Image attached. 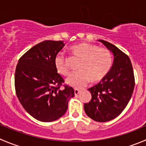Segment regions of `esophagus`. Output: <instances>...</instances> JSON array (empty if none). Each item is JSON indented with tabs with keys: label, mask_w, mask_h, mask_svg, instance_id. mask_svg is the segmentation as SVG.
<instances>
[{
	"label": "esophagus",
	"mask_w": 146,
	"mask_h": 146,
	"mask_svg": "<svg viewBox=\"0 0 146 146\" xmlns=\"http://www.w3.org/2000/svg\"><path fill=\"white\" fill-rule=\"evenodd\" d=\"M80 90H79V89H77V88H76L74 90V93H75V96H77L78 94L79 93H80Z\"/></svg>",
	"instance_id": "34e87169"
}]
</instances>
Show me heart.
Returning a JSON list of instances; mask_svg holds the SVG:
<instances>
[{"mask_svg":"<svg viewBox=\"0 0 146 146\" xmlns=\"http://www.w3.org/2000/svg\"><path fill=\"white\" fill-rule=\"evenodd\" d=\"M69 51L74 57L80 59L77 69L66 79L69 86L81 88L88 83L103 80L111 70L113 58L111 51L106 48L99 47L98 45L89 43H80L69 48ZM56 70L61 76H67L69 69L66 58L63 53L56 55L54 59Z\"/></svg>","mask_w":146,"mask_h":146,"instance_id":"b5f03b06","label":"heart"}]
</instances>
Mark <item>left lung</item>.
<instances>
[{
    "mask_svg": "<svg viewBox=\"0 0 146 146\" xmlns=\"http://www.w3.org/2000/svg\"><path fill=\"white\" fill-rule=\"evenodd\" d=\"M99 41L113 53V63L101 82L88 89L92 98L84 104V110L95 121L106 122L116 118L125 108L133 92L135 78L129 57L112 43Z\"/></svg>",
    "mask_w": 146,
    "mask_h": 146,
    "instance_id": "obj_1",
    "label": "left lung"
}]
</instances>
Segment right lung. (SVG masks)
Instances as JSON below:
<instances>
[{"mask_svg": "<svg viewBox=\"0 0 146 146\" xmlns=\"http://www.w3.org/2000/svg\"><path fill=\"white\" fill-rule=\"evenodd\" d=\"M63 41L44 40L35 45L18 60L15 73V93L25 111L38 121L51 122L63 115L74 89L57 73L54 59Z\"/></svg>", "mask_w": 146, "mask_h": 146, "instance_id": "right-lung-1", "label": "right lung"}]
</instances>
